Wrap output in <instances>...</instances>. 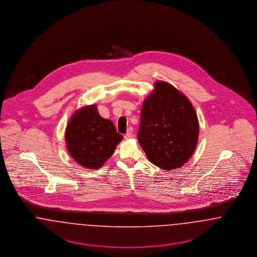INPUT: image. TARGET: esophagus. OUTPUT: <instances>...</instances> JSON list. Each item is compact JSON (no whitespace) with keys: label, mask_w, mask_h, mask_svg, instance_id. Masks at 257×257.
<instances>
[{"label":"esophagus","mask_w":257,"mask_h":257,"mask_svg":"<svg viewBox=\"0 0 257 257\" xmlns=\"http://www.w3.org/2000/svg\"><path fill=\"white\" fill-rule=\"evenodd\" d=\"M133 129L132 128H128V130H127V132H126V134L124 135V138L126 139V140H128V139H130V138H132L133 137Z\"/></svg>","instance_id":"esophagus-1"}]
</instances>
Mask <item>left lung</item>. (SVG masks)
I'll use <instances>...</instances> for the list:
<instances>
[{"label":"left lung","instance_id":"1","mask_svg":"<svg viewBox=\"0 0 257 257\" xmlns=\"http://www.w3.org/2000/svg\"><path fill=\"white\" fill-rule=\"evenodd\" d=\"M198 120L191 102L174 86L155 83L144 101L138 141L149 161L163 170L182 167L193 155Z\"/></svg>","mask_w":257,"mask_h":257}]
</instances>
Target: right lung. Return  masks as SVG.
<instances>
[{
    "mask_svg": "<svg viewBox=\"0 0 257 257\" xmlns=\"http://www.w3.org/2000/svg\"><path fill=\"white\" fill-rule=\"evenodd\" d=\"M122 138L113 123L100 116L95 105L76 111L65 130L69 154L78 164L91 170L103 166Z\"/></svg>",
    "mask_w": 257,
    "mask_h": 257,
    "instance_id": "right-lung-1",
    "label": "right lung"
}]
</instances>
